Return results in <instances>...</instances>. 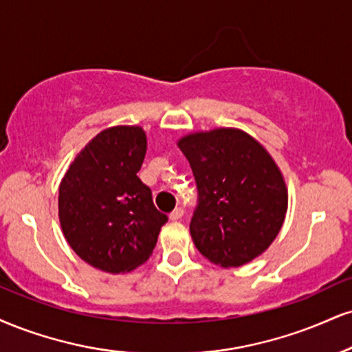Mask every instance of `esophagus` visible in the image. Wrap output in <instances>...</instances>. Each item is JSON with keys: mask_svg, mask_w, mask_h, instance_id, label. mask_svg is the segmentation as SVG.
Returning <instances> with one entry per match:
<instances>
[{"mask_svg": "<svg viewBox=\"0 0 352 352\" xmlns=\"http://www.w3.org/2000/svg\"><path fill=\"white\" fill-rule=\"evenodd\" d=\"M182 217H184V208H175L170 213V219L172 221H177V219H180Z\"/></svg>", "mask_w": 352, "mask_h": 352, "instance_id": "esophagus-1", "label": "esophagus"}]
</instances>
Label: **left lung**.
Masks as SVG:
<instances>
[{"label":"left lung","instance_id":"left-lung-1","mask_svg":"<svg viewBox=\"0 0 352 352\" xmlns=\"http://www.w3.org/2000/svg\"><path fill=\"white\" fill-rule=\"evenodd\" d=\"M197 182L190 234L201 256L223 267L252 261L275 239L287 213V188L269 152L239 129L180 139Z\"/></svg>","mask_w":352,"mask_h":352}]
</instances>
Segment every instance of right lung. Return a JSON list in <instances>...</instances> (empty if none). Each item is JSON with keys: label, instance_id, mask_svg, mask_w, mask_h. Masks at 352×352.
I'll return each instance as SVG.
<instances>
[{"label": "right lung", "instance_id": "obj_1", "mask_svg": "<svg viewBox=\"0 0 352 352\" xmlns=\"http://www.w3.org/2000/svg\"><path fill=\"white\" fill-rule=\"evenodd\" d=\"M138 126L100 133L70 164L58 188V218L70 248L104 272H129L149 259L167 214L138 177L146 155Z\"/></svg>", "mask_w": 352, "mask_h": 352}]
</instances>
